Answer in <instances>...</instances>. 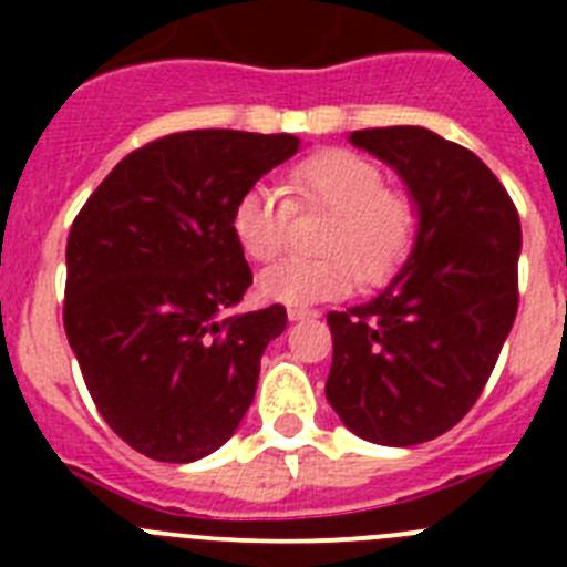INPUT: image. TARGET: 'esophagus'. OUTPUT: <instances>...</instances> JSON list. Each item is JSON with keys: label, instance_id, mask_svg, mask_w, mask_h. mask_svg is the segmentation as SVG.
Listing matches in <instances>:
<instances>
[{"label": "esophagus", "instance_id": "esophagus-1", "mask_svg": "<svg viewBox=\"0 0 567 567\" xmlns=\"http://www.w3.org/2000/svg\"><path fill=\"white\" fill-rule=\"evenodd\" d=\"M315 309H307V307H289L287 309V318L289 320H303V318H315Z\"/></svg>", "mask_w": 567, "mask_h": 567}]
</instances>
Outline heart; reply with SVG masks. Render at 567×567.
Instances as JSON below:
<instances>
[{"label": "heart", "mask_w": 567, "mask_h": 567, "mask_svg": "<svg viewBox=\"0 0 567 567\" xmlns=\"http://www.w3.org/2000/svg\"><path fill=\"white\" fill-rule=\"evenodd\" d=\"M287 193L252 184L233 207V235L249 260L267 264L287 247L292 215L329 213L318 229L320 255L287 258L258 278L260 295L275 303L309 307L343 298L358 278L380 284L403 267L420 233L412 193L385 187L378 162L332 147L309 155L287 175Z\"/></svg>", "instance_id": "1"}]
</instances>
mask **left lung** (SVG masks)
<instances>
[{"label":"left lung","mask_w":567,"mask_h":567,"mask_svg":"<svg viewBox=\"0 0 567 567\" xmlns=\"http://www.w3.org/2000/svg\"><path fill=\"white\" fill-rule=\"evenodd\" d=\"M420 207L405 267L369 303L329 312L327 400L358 437L417 445L460 423L488 383L519 307L523 229L471 150L425 127L354 130Z\"/></svg>","instance_id":"8db88e82"}]
</instances>
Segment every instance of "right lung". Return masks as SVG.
I'll use <instances>...</instances> for the list:
<instances>
[{
	"instance_id": "obj_1",
	"label": "right lung",
	"mask_w": 567,
	"mask_h": 567,
	"mask_svg": "<svg viewBox=\"0 0 567 567\" xmlns=\"http://www.w3.org/2000/svg\"><path fill=\"white\" fill-rule=\"evenodd\" d=\"M298 147L289 133L164 135L124 155L70 227L64 332L104 423L144 457H207L252 403L287 309L229 315L252 284L233 207Z\"/></svg>"
}]
</instances>
